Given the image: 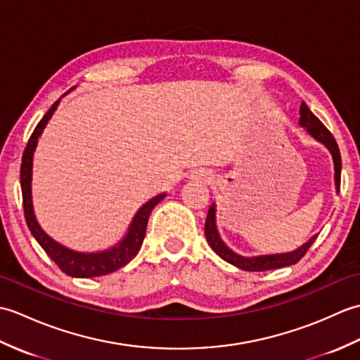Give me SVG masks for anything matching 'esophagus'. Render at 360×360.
Returning <instances> with one entry per match:
<instances>
[{"instance_id": "1", "label": "esophagus", "mask_w": 360, "mask_h": 360, "mask_svg": "<svg viewBox=\"0 0 360 360\" xmlns=\"http://www.w3.org/2000/svg\"><path fill=\"white\" fill-rule=\"evenodd\" d=\"M196 179H209L210 178V173L205 172V170H198L195 174Z\"/></svg>"}]
</instances>
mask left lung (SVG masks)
I'll return each mask as SVG.
<instances>
[{
    "label": "left lung",
    "instance_id": "8db88e82",
    "mask_svg": "<svg viewBox=\"0 0 360 360\" xmlns=\"http://www.w3.org/2000/svg\"><path fill=\"white\" fill-rule=\"evenodd\" d=\"M300 125L308 129V133L316 137L317 141L325 143L328 148H330L333 159H334V170H335V187L338 190L340 188V170H342V159H340V151H339V145L335 142L334 136L330 133L322 122H320L314 114L311 112L307 103H302L300 106ZM205 238H207L210 248L217 252V254L226 259L227 263H231L236 267H240L243 271H249V272H262V271H271V269H278V267H285L295 264L297 262L304 257V254L309 250L312 246V243L316 241L317 235L312 236V238L303 244L300 249H297L294 252H289V254H280V255H266V257H255V258H246L241 255H236L235 252L229 249L226 244L221 241L217 226H215V205H212L207 213V219H205Z\"/></svg>",
    "mask_w": 360,
    "mask_h": 360
}]
</instances>
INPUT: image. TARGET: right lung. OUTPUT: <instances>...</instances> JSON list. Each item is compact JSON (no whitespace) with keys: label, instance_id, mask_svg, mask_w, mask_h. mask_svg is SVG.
I'll use <instances>...</instances> for the list:
<instances>
[{"label":"right lung","instance_id":"obj_1","mask_svg":"<svg viewBox=\"0 0 360 360\" xmlns=\"http://www.w3.org/2000/svg\"><path fill=\"white\" fill-rule=\"evenodd\" d=\"M60 101L53 102L49 111L44 114L43 119L38 122L34 133L30 134L29 142L22 153L21 159V170H20V181H21V193H22V207H25V218L30 233L35 236L38 244L44 249L46 254L51 257V259L56 263L60 269H62L70 277L77 278H89V277H101V275L111 274L114 271L120 269L125 264H128L139 252L145 231H147V223L151 210L155 205L162 201L165 193H160L155 198H151L148 202H145L139 212L136 213L133 218V223L129 226V231L124 240L119 243V246L108 249L105 252H98V254H82V252H74L63 248L62 244L53 241L49 235L43 232V229L38 226L34 209H32V196H30V179H32V156L34 150L37 147V141L40 137L43 128L48 124L52 112L56 111Z\"/></svg>","mask_w":360,"mask_h":360}]
</instances>
